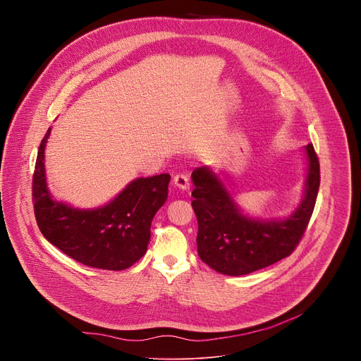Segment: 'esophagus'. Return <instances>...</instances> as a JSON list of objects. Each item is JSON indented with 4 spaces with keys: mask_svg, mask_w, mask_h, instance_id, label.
Here are the masks:
<instances>
[{
    "mask_svg": "<svg viewBox=\"0 0 361 361\" xmlns=\"http://www.w3.org/2000/svg\"><path fill=\"white\" fill-rule=\"evenodd\" d=\"M173 181H174V185L178 187V188H181V190H187V188L190 187V180H188V177H187L185 174H177V176H174Z\"/></svg>",
    "mask_w": 361,
    "mask_h": 361,
    "instance_id": "esophagus-1",
    "label": "esophagus"
}]
</instances>
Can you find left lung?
Returning <instances> with one entry per match:
<instances>
[{
	"label": "left lung",
	"mask_w": 361,
	"mask_h": 361,
	"mask_svg": "<svg viewBox=\"0 0 361 361\" xmlns=\"http://www.w3.org/2000/svg\"><path fill=\"white\" fill-rule=\"evenodd\" d=\"M305 194L297 210L284 220H254L243 216L223 183L207 167L192 173L191 195L198 221L200 259L227 276H243L288 257L312 219L320 187V163L313 144H307Z\"/></svg>",
	"instance_id": "obj_1"
}]
</instances>
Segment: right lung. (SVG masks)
Listing matches in <instances>:
<instances>
[{
	"mask_svg": "<svg viewBox=\"0 0 361 361\" xmlns=\"http://www.w3.org/2000/svg\"><path fill=\"white\" fill-rule=\"evenodd\" d=\"M44 135L32 174L34 214L42 235L73 260L101 270H126L138 262L149 241L154 214L166 202L170 174L137 178L110 204L78 210L49 197L44 174Z\"/></svg>",
	"mask_w": 361,
	"mask_h": 361,
	"instance_id": "obj_1",
	"label": "right lung"
}]
</instances>
